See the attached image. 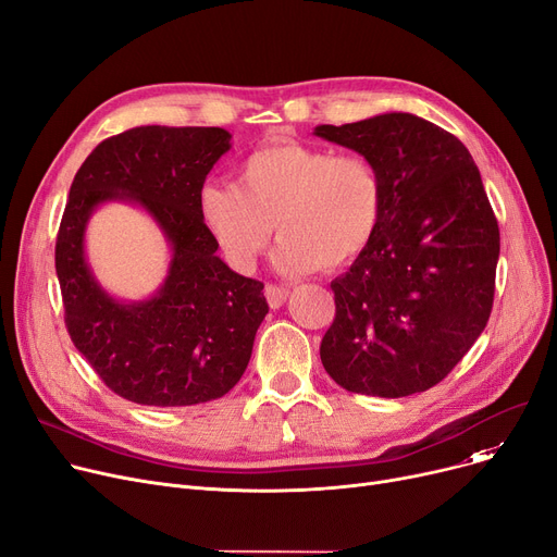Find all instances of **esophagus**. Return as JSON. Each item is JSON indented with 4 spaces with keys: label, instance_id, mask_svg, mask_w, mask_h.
I'll use <instances>...</instances> for the list:
<instances>
[{
    "label": "esophagus",
    "instance_id": "obj_1",
    "mask_svg": "<svg viewBox=\"0 0 557 557\" xmlns=\"http://www.w3.org/2000/svg\"><path fill=\"white\" fill-rule=\"evenodd\" d=\"M263 296H267V300H269V305H271L273 309H280V307L286 302V298H288V288L269 284L267 288H263Z\"/></svg>",
    "mask_w": 557,
    "mask_h": 557
}]
</instances>
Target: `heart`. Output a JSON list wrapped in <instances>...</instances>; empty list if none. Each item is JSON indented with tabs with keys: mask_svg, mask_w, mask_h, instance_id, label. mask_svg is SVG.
Segmentation results:
<instances>
[{
	"mask_svg": "<svg viewBox=\"0 0 557 557\" xmlns=\"http://www.w3.org/2000/svg\"><path fill=\"white\" fill-rule=\"evenodd\" d=\"M198 212L242 273L257 267L277 227L275 267L300 277L320 267L345 269L370 248L384 216V183L363 156L284 139L252 151L237 185H205Z\"/></svg>",
	"mask_w": 557,
	"mask_h": 557,
	"instance_id": "heart-1",
	"label": "heart"
}]
</instances>
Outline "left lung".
Instances as JSON below:
<instances>
[{"label": "left lung", "mask_w": 557, "mask_h": 557, "mask_svg": "<svg viewBox=\"0 0 557 557\" xmlns=\"http://www.w3.org/2000/svg\"><path fill=\"white\" fill-rule=\"evenodd\" d=\"M313 135L368 158L384 183L370 248L332 282L336 318L320 343L334 382L374 397L424 393L487 325L499 225L465 144L411 112Z\"/></svg>", "instance_id": "1"}]
</instances>
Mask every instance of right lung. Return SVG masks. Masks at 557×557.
I'll use <instances>...</instances> for the list:
<instances>
[{"label":"right lung","mask_w":557,"mask_h":557,"mask_svg":"<svg viewBox=\"0 0 557 557\" xmlns=\"http://www.w3.org/2000/svg\"><path fill=\"white\" fill-rule=\"evenodd\" d=\"M230 149L225 128L139 126L101 141L74 175L55 242L65 323L103 384L128 401H212L248 368L269 313L263 284L227 267L198 212L205 178ZM106 201L137 203L172 248L168 277L149 299L110 297L86 263L84 230Z\"/></svg>","instance_id":"add662e5"}]
</instances>
